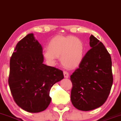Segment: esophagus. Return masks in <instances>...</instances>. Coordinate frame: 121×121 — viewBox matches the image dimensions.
I'll return each instance as SVG.
<instances>
[{
  "label": "esophagus",
  "mask_w": 121,
  "mask_h": 121,
  "mask_svg": "<svg viewBox=\"0 0 121 121\" xmlns=\"http://www.w3.org/2000/svg\"><path fill=\"white\" fill-rule=\"evenodd\" d=\"M63 74L65 78H68V77H69V73H68V72H67V71H64Z\"/></svg>",
  "instance_id": "obj_1"
}]
</instances>
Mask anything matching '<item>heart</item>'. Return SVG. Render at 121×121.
Returning <instances> with one entry per match:
<instances>
[{
    "label": "heart",
    "mask_w": 121,
    "mask_h": 121,
    "mask_svg": "<svg viewBox=\"0 0 121 121\" xmlns=\"http://www.w3.org/2000/svg\"><path fill=\"white\" fill-rule=\"evenodd\" d=\"M85 47L78 38L58 35L52 38L44 51V56L51 63L60 58L63 66L68 68L78 67L83 59Z\"/></svg>",
    "instance_id": "b5f03b06"
}]
</instances>
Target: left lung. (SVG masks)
Instances as JSON below:
<instances>
[{"instance_id":"obj_1","label":"left lung","mask_w":121,"mask_h":121,"mask_svg":"<svg viewBox=\"0 0 121 121\" xmlns=\"http://www.w3.org/2000/svg\"><path fill=\"white\" fill-rule=\"evenodd\" d=\"M91 48L71 75L72 105L82 111H90L102 105L110 94L113 85L112 62L103 43L91 35Z\"/></svg>"}]
</instances>
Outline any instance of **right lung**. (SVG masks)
Listing matches in <instances>:
<instances>
[{
	"instance_id": "right-lung-1",
	"label": "right lung",
	"mask_w": 121,
	"mask_h": 121,
	"mask_svg": "<svg viewBox=\"0 0 121 121\" xmlns=\"http://www.w3.org/2000/svg\"><path fill=\"white\" fill-rule=\"evenodd\" d=\"M43 48L33 36L19 41L10 58L8 84L13 99L30 113L46 110L50 104V88L64 78L61 70L43 64Z\"/></svg>"
}]
</instances>
